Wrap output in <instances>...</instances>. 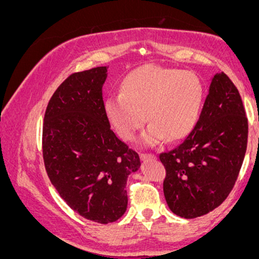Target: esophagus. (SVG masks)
Instances as JSON below:
<instances>
[{"label": "esophagus", "instance_id": "34e87169", "mask_svg": "<svg viewBox=\"0 0 259 259\" xmlns=\"http://www.w3.org/2000/svg\"><path fill=\"white\" fill-rule=\"evenodd\" d=\"M140 158H141V160H150V159H156V154H147V153H141V154H140Z\"/></svg>", "mask_w": 259, "mask_h": 259}]
</instances>
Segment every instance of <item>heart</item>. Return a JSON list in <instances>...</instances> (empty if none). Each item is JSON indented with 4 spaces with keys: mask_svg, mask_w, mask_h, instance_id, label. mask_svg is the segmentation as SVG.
<instances>
[{
    "mask_svg": "<svg viewBox=\"0 0 259 259\" xmlns=\"http://www.w3.org/2000/svg\"><path fill=\"white\" fill-rule=\"evenodd\" d=\"M204 89L194 72L145 64L124 76L120 94L105 101V113L121 139L133 140L144 125L139 139L142 147L158 146L165 140L185 138L200 117Z\"/></svg>",
    "mask_w": 259,
    "mask_h": 259,
    "instance_id": "b5f03b06",
    "label": "heart"
}]
</instances>
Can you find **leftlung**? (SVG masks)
I'll list each match as a JSON object with an SVG mask.
<instances>
[{"label": "left lung", "mask_w": 259, "mask_h": 259, "mask_svg": "<svg viewBox=\"0 0 259 259\" xmlns=\"http://www.w3.org/2000/svg\"><path fill=\"white\" fill-rule=\"evenodd\" d=\"M242 100L225 73L210 79L197 123L174 150L159 154L167 177L163 192L181 218L207 214L230 194L247 147Z\"/></svg>", "instance_id": "obj_1"}]
</instances>
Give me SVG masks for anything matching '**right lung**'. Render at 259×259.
Returning <instances> with one entry per match:
<instances>
[{
  "mask_svg": "<svg viewBox=\"0 0 259 259\" xmlns=\"http://www.w3.org/2000/svg\"><path fill=\"white\" fill-rule=\"evenodd\" d=\"M108 67L74 73L46 108L42 152L59 196L89 221L108 224L125 213L126 180L141 162L112 132L102 88Z\"/></svg>",
  "mask_w": 259,
  "mask_h": 259,
  "instance_id": "add662e5",
  "label": "right lung"
}]
</instances>
